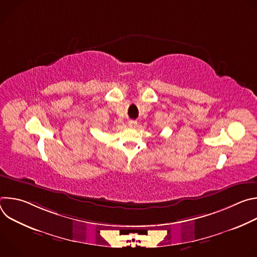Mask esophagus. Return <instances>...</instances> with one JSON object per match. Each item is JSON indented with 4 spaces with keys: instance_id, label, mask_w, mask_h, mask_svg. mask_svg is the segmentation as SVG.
Masks as SVG:
<instances>
[{
    "instance_id": "1",
    "label": "esophagus",
    "mask_w": 257,
    "mask_h": 257,
    "mask_svg": "<svg viewBox=\"0 0 257 257\" xmlns=\"http://www.w3.org/2000/svg\"><path fill=\"white\" fill-rule=\"evenodd\" d=\"M136 125H137V122H136V121H134V120H130V121L128 122V126H129V127H131V128L136 127Z\"/></svg>"
}]
</instances>
